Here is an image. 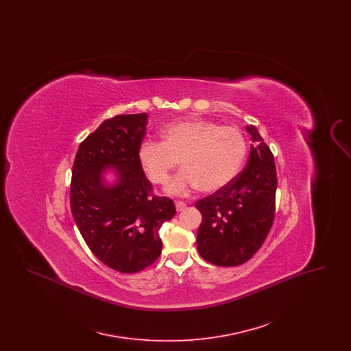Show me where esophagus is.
Instances as JSON below:
<instances>
[{
    "label": "esophagus",
    "instance_id": "34e87169",
    "mask_svg": "<svg viewBox=\"0 0 351 351\" xmlns=\"http://www.w3.org/2000/svg\"><path fill=\"white\" fill-rule=\"evenodd\" d=\"M175 206H176V210H178V212H182V210H184V209L186 208V204L183 202V201H176V202H175Z\"/></svg>",
    "mask_w": 351,
    "mask_h": 351
}]
</instances>
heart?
<instances>
[{
  "instance_id": "obj_1",
  "label": "heart",
  "mask_w": 351,
  "mask_h": 351,
  "mask_svg": "<svg viewBox=\"0 0 351 351\" xmlns=\"http://www.w3.org/2000/svg\"><path fill=\"white\" fill-rule=\"evenodd\" d=\"M162 141H146L138 151L142 171L151 183L165 185L178 166L183 171L167 185L169 195H184L200 186L216 193L233 182L246 155V142L233 126L205 118L176 121L163 128Z\"/></svg>"
}]
</instances>
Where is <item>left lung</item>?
<instances>
[{
	"label": "left lung",
	"instance_id": "obj_1",
	"mask_svg": "<svg viewBox=\"0 0 351 351\" xmlns=\"http://www.w3.org/2000/svg\"><path fill=\"white\" fill-rule=\"evenodd\" d=\"M243 171L222 191L196 202L202 221L197 250L212 265L233 267L247 262L261 249L275 216L276 168L274 155L255 126Z\"/></svg>",
	"mask_w": 351,
	"mask_h": 351
}]
</instances>
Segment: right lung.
<instances>
[{
    "label": "right lung",
    "mask_w": 351,
    "mask_h": 351,
    "mask_svg": "<svg viewBox=\"0 0 351 351\" xmlns=\"http://www.w3.org/2000/svg\"><path fill=\"white\" fill-rule=\"evenodd\" d=\"M147 114L106 119L76 152L71 180V210L85 243L104 265L122 274L139 272L160 255L159 229L175 216L173 201L152 196L138 151ZM113 167L118 180L106 184Z\"/></svg>",
    "instance_id": "right-lung-1"
}]
</instances>
